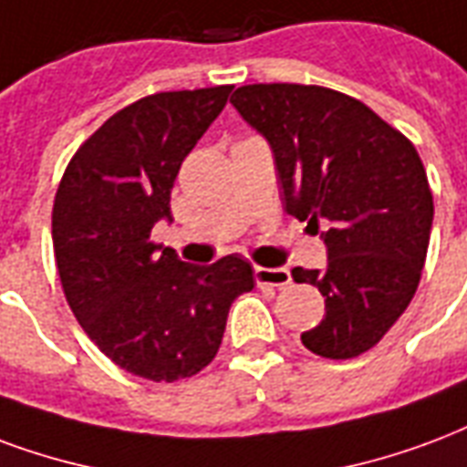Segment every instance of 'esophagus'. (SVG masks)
I'll list each match as a JSON object with an SVG mask.
<instances>
[{
	"label": "esophagus",
	"instance_id": "34e87169",
	"mask_svg": "<svg viewBox=\"0 0 467 467\" xmlns=\"http://www.w3.org/2000/svg\"><path fill=\"white\" fill-rule=\"evenodd\" d=\"M254 282L260 286H286L292 275L285 267H254Z\"/></svg>",
	"mask_w": 467,
	"mask_h": 467
}]
</instances>
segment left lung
I'll return each instance as SVG.
<instances>
[{"mask_svg": "<svg viewBox=\"0 0 467 467\" xmlns=\"http://www.w3.org/2000/svg\"><path fill=\"white\" fill-rule=\"evenodd\" d=\"M230 103L272 148L286 213L324 227L327 267L292 269L327 309L302 344L324 358L364 354L406 312L426 265L433 195L416 148L324 86H240Z\"/></svg>", "mask_w": 467, "mask_h": 467, "instance_id": "8db88e82", "label": "left lung"}]
</instances>
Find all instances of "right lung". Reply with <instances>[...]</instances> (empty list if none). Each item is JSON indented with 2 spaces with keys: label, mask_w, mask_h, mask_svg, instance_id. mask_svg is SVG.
<instances>
[{
  "label": "right lung",
  "mask_w": 467,
  "mask_h": 467,
  "mask_svg": "<svg viewBox=\"0 0 467 467\" xmlns=\"http://www.w3.org/2000/svg\"><path fill=\"white\" fill-rule=\"evenodd\" d=\"M230 91L153 93L120 109L76 150L57 190L51 240L68 306L113 364L148 381L202 371L233 302L254 286L237 254L188 265L150 240L155 223L172 220V182Z\"/></svg>",
  "instance_id": "1"
}]
</instances>
